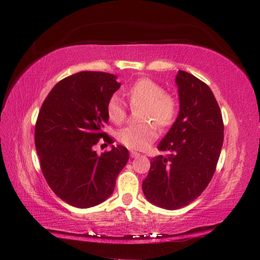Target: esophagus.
Wrapping results in <instances>:
<instances>
[{
	"instance_id": "1",
	"label": "esophagus",
	"mask_w": 260,
	"mask_h": 260,
	"mask_svg": "<svg viewBox=\"0 0 260 260\" xmlns=\"http://www.w3.org/2000/svg\"><path fill=\"white\" fill-rule=\"evenodd\" d=\"M140 155H141V153L136 152V151H131V156L133 157V158H135V157H139Z\"/></svg>"
}]
</instances>
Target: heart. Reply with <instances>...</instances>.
<instances>
[{
  "label": "heart",
  "instance_id": "b5f03b06",
  "mask_svg": "<svg viewBox=\"0 0 260 260\" xmlns=\"http://www.w3.org/2000/svg\"><path fill=\"white\" fill-rule=\"evenodd\" d=\"M125 95L131 107H142L141 125L126 127L118 133V140L133 150H144L157 139V126L167 128L174 123L178 115L176 98L164 88L150 78H140L126 88ZM108 119L114 124L124 123L127 117L125 103L117 95L110 96L106 104Z\"/></svg>",
  "mask_w": 260,
  "mask_h": 260
}]
</instances>
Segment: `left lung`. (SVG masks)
Here are the masks:
<instances>
[{
	"label": "left lung",
	"mask_w": 260,
	"mask_h": 260,
	"mask_svg": "<svg viewBox=\"0 0 260 260\" xmlns=\"http://www.w3.org/2000/svg\"><path fill=\"white\" fill-rule=\"evenodd\" d=\"M180 112L151 159L143 192L155 206L176 210L194 201L211 181L223 143L221 110L213 92L197 77L179 70Z\"/></svg>",
	"instance_id": "left-lung-1"
}]
</instances>
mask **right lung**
Returning a JSON list of instances; mask_svg holds the SVG:
<instances>
[{"instance_id": "right-lung-1", "label": "right lung", "mask_w": 260, "mask_h": 260, "mask_svg": "<svg viewBox=\"0 0 260 260\" xmlns=\"http://www.w3.org/2000/svg\"><path fill=\"white\" fill-rule=\"evenodd\" d=\"M115 75L81 71L60 80L43 102L35 129L43 176L61 200L76 208H90L114 192L116 179L129 158L117 145L98 155V141L114 140L104 133L106 104L119 89Z\"/></svg>"}]
</instances>
